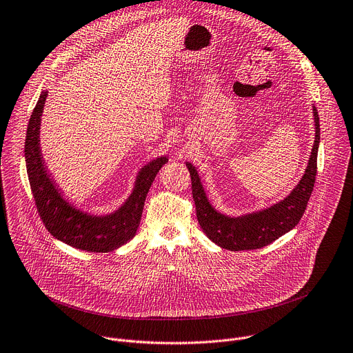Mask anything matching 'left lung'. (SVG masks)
<instances>
[{
	"label": "left lung",
	"instance_id": "8db88e82",
	"mask_svg": "<svg viewBox=\"0 0 353 353\" xmlns=\"http://www.w3.org/2000/svg\"><path fill=\"white\" fill-rule=\"evenodd\" d=\"M314 117L316 130L315 143L303 179L289 196L264 210L241 217H228L219 213L210 205L196 169L187 162L198 223L212 242L231 252L254 250L272 243L299 224L314 191L318 169L316 161L321 141V125L318 110L315 107Z\"/></svg>",
	"mask_w": 353,
	"mask_h": 353
}]
</instances>
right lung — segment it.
Here are the masks:
<instances>
[{"instance_id":"1","label":"right lung","mask_w":353,"mask_h":353,"mask_svg":"<svg viewBox=\"0 0 353 353\" xmlns=\"http://www.w3.org/2000/svg\"><path fill=\"white\" fill-rule=\"evenodd\" d=\"M46 96L48 92L43 90L32 110L24 144L26 168L38 214L46 230L68 246L92 253L115 250L136 235L147 192L168 158H157L141 168L133 192L117 212L92 216L78 210L63 199L42 161L39 125Z\"/></svg>"}]
</instances>
